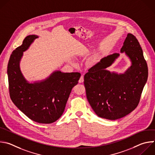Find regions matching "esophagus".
Masks as SVG:
<instances>
[{
  "label": "esophagus",
  "mask_w": 155,
  "mask_h": 155,
  "mask_svg": "<svg viewBox=\"0 0 155 155\" xmlns=\"http://www.w3.org/2000/svg\"><path fill=\"white\" fill-rule=\"evenodd\" d=\"M79 83H83L84 81V75H81L80 79H79Z\"/></svg>",
  "instance_id": "1"
}]
</instances>
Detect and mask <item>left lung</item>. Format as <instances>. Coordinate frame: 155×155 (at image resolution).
<instances>
[{"label": "left lung", "mask_w": 155, "mask_h": 155, "mask_svg": "<svg viewBox=\"0 0 155 155\" xmlns=\"http://www.w3.org/2000/svg\"><path fill=\"white\" fill-rule=\"evenodd\" d=\"M131 61L123 74L107 69L119 56L115 53L102 58L84 77L87 99L95 114L108 120L122 118L138 105L148 78L147 64L136 38L128 33L120 49Z\"/></svg>", "instance_id": "8db88e82"}]
</instances>
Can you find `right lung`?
<instances>
[{
	"mask_svg": "<svg viewBox=\"0 0 155 155\" xmlns=\"http://www.w3.org/2000/svg\"><path fill=\"white\" fill-rule=\"evenodd\" d=\"M37 35L27 36L22 44L12 52L7 68L9 92L13 104L31 120L51 124L63 114L74 86L81 76L79 72L55 71L45 80L29 83L22 75L19 62Z\"/></svg>",
	"mask_w": 155,
	"mask_h": 155,
	"instance_id": "obj_1",
	"label": "right lung"
}]
</instances>
